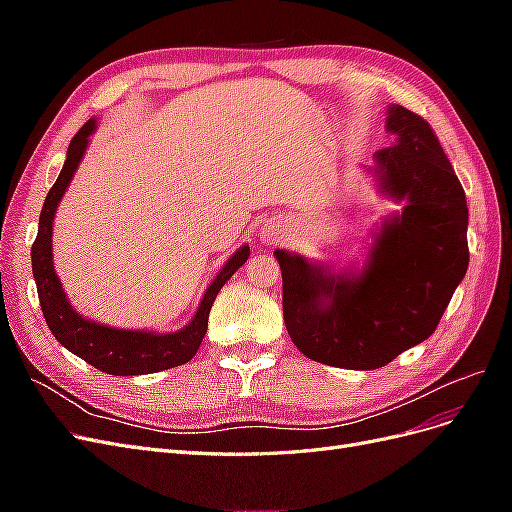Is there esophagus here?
I'll list each match as a JSON object with an SVG mask.
<instances>
[{
    "label": "esophagus",
    "instance_id": "34e87169",
    "mask_svg": "<svg viewBox=\"0 0 512 512\" xmlns=\"http://www.w3.org/2000/svg\"><path fill=\"white\" fill-rule=\"evenodd\" d=\"M262 241H267V243L275 241V232L273 230H262Z\"/></svg>",
    "mask_w": 512,
    "mask_h": 512
}]
</instances>
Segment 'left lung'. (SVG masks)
Instances as JSON below:
<instances>
[{"instance_id": "8db88e82", "label": "left lung", "mask_w": 512, "mask_h": 512, "mask_svg": "<svg viewBox=\"0 0 512 512\" xmlns=\"http://www.w3.org/2000/svg\"><path fill=\"white\" fill-rule=\"evenodd\" d=\"M391 147L374 153L376 188L404 209L384 218L361 271L275 250L284 322L307 359L378 369L436 331L468 271L466 192L429 123L386 108Z\"/></svg>"}]
</instances>
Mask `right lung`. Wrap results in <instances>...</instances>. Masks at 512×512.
I'll list each match as a JSON object with an SVG mask.
<instances>
[{
  "mask_svg": "<svg viewBox=\"0 0 512 512\" xmlns=\"http://www.w3.org/2000/svg\"><path fill=\"white\" fill-rule=\"evenodd\" d=\"M96 128L98 121L89 119L74 134L64 168H61L57 181L44 198L38 222V237L32 245V271L38 288V299L44 320L49 324L53 337L61 346L79 356V359L111 376L156 374V371L188 363L196 354L207 333L211 305L222 286L232 277V273L245 265V260L250 258V245H241L226 260V265L215 275V280L205 290L203 299H200L194 318L179 331L156 333L147 329H117L81 316V312H76L68 301L64 286H61L53 267V222L57 205L64 198L76 168H79L85 156L89 136L96 132Z\"/></svg>",
  "mask_w": 512,
  "mask_h": 512,
  "instance_id": "right-lung-1",
  "label": "right lung"
}]
</instances>
